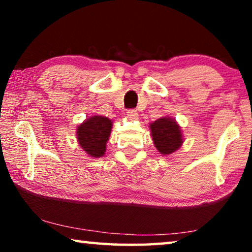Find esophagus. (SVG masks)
<instances>
[{
  "label": "esophagus",
  "instance_id": "esophagus-1",
  "mask_svg": "<svg viewBox=\"0 0 252 252\" xmlns=\"http://www.w3.org/2000/svg\"><path fill=\"white\" fill-rule=\"evenodd\" d=\"M127 117L132 120H136L137 118H139V113H137L136 110L129 109V110H127Z\"/></svg>",
  "mask_w": 252,
  "mask_h": 252
}]
</instances>
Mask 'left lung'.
Masks as SVG:
<instances>
[{"mask_svg":"<svg viewBox=\"0 0 252 252\" xmlns=\"http://www.w3.org/2000/svg\"><path fill=\"white\" fill-rule=\"evenodd\" d=\"M149 127L155 147L161 155L173 154L184 143L181 127L171 117H161Z\"/></svg>","mask_w":252,"mask_h":252,"instance_id":"1","label":"left lung"}]
</instances>
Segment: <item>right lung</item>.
Segmentation results:
<instances>
[{"label": "right lung", "mask_w": 252, "mask_h": 252, "mask_svg": "<svg viewBox=\"0 0 252 252\" xmlns=\"http://www.w3.org/2000/svg\"><path fill=\"white\" fill-rule=\"evenodd\" d=\"M112 122L104 116H93L77 128V140L88 156L99 158L105 154Z\"/></svg>", "instance_id": "right-lung-1"}]
</instances>
